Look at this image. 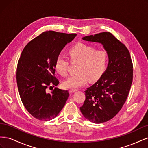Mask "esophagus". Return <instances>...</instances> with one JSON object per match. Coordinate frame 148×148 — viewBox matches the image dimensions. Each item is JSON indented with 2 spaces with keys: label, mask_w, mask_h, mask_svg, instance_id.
<instances>
[{
  "label": "esophagus",
  "mask_w": 148,
  "mask_h": 148,
  "mask_svg": "<svg viewBox=\"0 0 148 148\" xmlns=\"http://www.w3.org/2000/svg\"><path fill=\"white\" fill-rule=\"evenodd\" d=\"M75 91H77V89H70L69 90V92L70 93H73Z\"/></svg>",
  "instance_id": "esophagus-1"
}]
</instances>
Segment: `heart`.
<instances>
[{
    "mask_svg": "<svg viewBox=\"0 0 148 148\" xmlns=\"http://www.w3.org/2000/svg\"><path fill=\"white\" fill-rule=\"evenodd\" d=\"M71 63H78L77 75L70 76L62 83L65 88H78L86 84L88 80L95 82L105 71L108 56L104 50H96L92 46L79 43L71 47L68 51ZM69 62L66 57L59 55L56 59L54 67L57 72L62 77L68 73Z\"/></svg>",
    "mask_w": 148,
    "mask_h": 148,
    "instance_id": "b5f03b06",
    "label": "heart"
}]
</instances>
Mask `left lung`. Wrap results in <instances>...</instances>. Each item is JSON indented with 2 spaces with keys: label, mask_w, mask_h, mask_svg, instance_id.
Wrapping results in <instances>:
<instances>
[{
  "label": "left lung",
  "mask_w": 148,
  "mask_h": 148,
  "mask_svg": "<svg viewBox=\"0 0 148 148\" xmlns=\"http://www.w3.org/2000/svg\"><path fill=\"white\" fill-rule=\"evenodd\" d=\"M101 43L109 57L108 66L98 81L85 91L86 99L80 107L84 117L95 123L114 117L126 101L133 82V63L130 52L109 32L82 38Z\"/></svg>",
  "instance_id": "obj_1"
}]
</instances>
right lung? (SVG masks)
<instances>
[{
    "label": "right lung",
    "mask_w": 148,
    "mask_h": 148,
    "mask_svg": "<svg viewBox=\"0 0 148 148\" xmlns=\"http://www.w3.org/2000/svg\"><path fill=\"white\" fill-rule=\"evenodd\" d=\"M76 36L45 31L26 44L21 52L16 69L18 89L25 109L36 119L55 118L68 99L67 91L55 88L50 94L46 89L59 84L55 77L56 59Z\"/></svg>",
    "instance_id": "obj_1"
}]
</instances>
